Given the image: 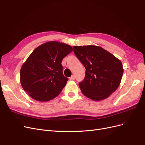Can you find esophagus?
<instances>
[{
  "label": "esophagus",
  "mask_w": 145,
  "mask_h": 145,
  "mask_svg": "<svg viewBox=\"0 0 145 145\" xmlns=\"http://www.w3.org/2000/svg\"><path fill=\"white\" fill-rule=\"evenodd\" d=\"M69 78V80H73L75 79V76H74V75H72L71 77H70Z\"/></svg>",
  "instance_id": "esophagus-1"
}]
</instances>
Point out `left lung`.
<instances>
[{
  "instance_id": "1",
  "label": "left lung",
  "mask_w": 145,
  "mask_h": 145,
  "mask_svg": "<svg viewBox=\"0 0 145 145\" xmlns=\"http://www.w3.org/2000/svg\"><path fill=\"white\" fill-rule=\"evenodd\" d=\"M74 52L84 66V80L79 87L83 94L95 101L106 99L119 86L123 69L121 61L98 46H74Z\"/></svg>"
}]
</instances>
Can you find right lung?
<instances>
[{"mask_svg":"<svg viewBox=\"0 0 145 145\" xmlns=\"http://www.w3.org/2000/svg\"><path fill=\"white\" fill-rule=\"evenodd\" d=\"M72 48L59 42L43 43L35 49L20 69V83L31 97L46 102L57 96L68 80L61 63Z\"/></svg>","mask_w":145,"mask_h":145,"instance_id":"obj_1","label":"right lung"}]
</instances>
